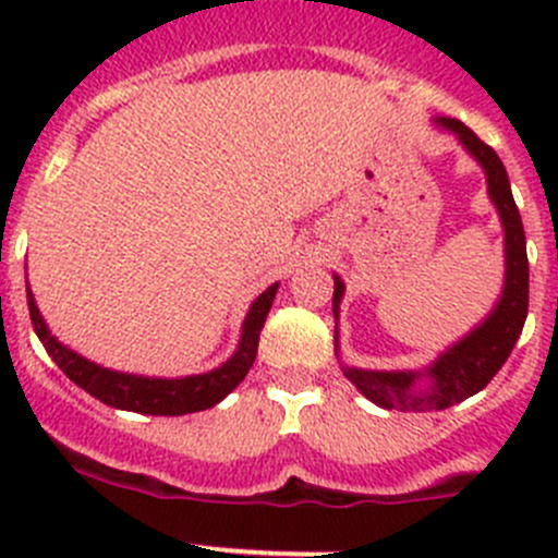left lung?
<instances>
[{
  "instance_id": "8db88e82",
  "label": "left lung",
  "mask_w": 558,
  "mask_h": 558,
  "mask_svg": "<svg viewBox=\"0 0 558 558\" xmlns=\"http://www.w3.org/2000/svg\"><path fill=\"white\" fill-rule=\"evenodd\" d=\"M442 132H451L464 145L466 154L483 167L488 185V199L494 202L505 232V283L497 305L472 331H466L459 342L440 353L424 369H362L340 362L342 375L351 380L369 402L386 410L402 413H426V410H446L451 404L464 402L472 393L483 391L488 380L502 369L519 340L529 307V262L523 223L510 191L508 172L494 148H488L472 129L456 118H435ZM345 294V283L335 275V296L331 313L340 318V302ZM335 353L340 359V340L335 329Z\"/></svg>"
}]
</instances>
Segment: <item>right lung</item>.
<instances>
[{"instance_id":"add662e5","label":"right lung","mask_w":558,"mask_h":558,"mask_svg":"<svg viewBox=\"0 0 558 558\" xmlns=\"http://www.w3.org/2000/svg\"><path fill=\"white\" fill-rule=\"evenodd\" d=\"M275 294H278V283H272L253 300L251 311H247L243 320V331H240L238 351L221 367L202 375H185V378H145V375L116 373V369H107L102 364L88 362L86 356H81L77 351L66 348L64 342L56 340L50 335L48 324L43 320V313H39L29 283H26V302H29L32 324H35L39 342L45 345L48 356L59 364L61 373L72 384L81 386L83 391L97 397L99 402L145 415L199 413V410H207L221 402L227 393H232L234 388L243 384L247 369L253 367V359H256L258 335H262V326L267 320L269 307H272Z\"/></svg>"}]
</instances>
